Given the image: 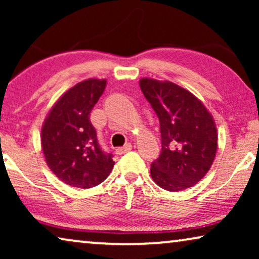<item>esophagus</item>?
Returning a JSON list of instances; mask_svg holds the SVG:
<instances>
[{
  "mask_svg": "<svg viewBox=\"0 0 259 259\" xmlns=\"http://www.w3.org/2000/svg\"><path fill=\"white\" fill-rule=\"evenodd\" d=\"M131 150H132V145H131L130 143L128 144H126L125 146H122V147H118L115 150V153L116 154H119V155H121V154H125V153H127V152H130Z\"/></svg>",
  "mask_w": 259,
  "mask_h": 259,
  "instance_id": "34e87169",
  "label": "esophagus"
}]
</instances>
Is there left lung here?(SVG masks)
Listing matches in <instances>:
<instances>
[{
    "mask_svg": "<svg viewBox=\"0 0 259 259\" xmlns=\"http://www.w3.org/2000/svg\"><path fill=\"white\" fill-rule=\"evenodd\" d=\"M140 88L160 123L161 151L151 177L166 191L196 185L210 169L217 151V130L205 106L178 84L141 79Z\"/></svg>",
    "mask_w": 259,
    "mask_h": 259,
    "instance_id": "1",
    "label": "left lung"
}]
</instances>
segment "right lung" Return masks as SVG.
<instances>
[{
    "instance_id": "right-lung-1",
    "label": "right lung",
    "mask_w": 259,
    "mask_h": 259,
    "mask_svg": "<svg viewBox=\"0 0 259 259\" xmlns=\"http://www.w3.org/2000/svg\"><path fill=\"white\" fill-rule=\"evenodd\" d=\"M106 80L90 79L75 84L56 101L42 127L46 161L67 185L97 186L107 178L114 161L102 150L90 115L104 93Z\"/></svg>"
}]
</instances>
